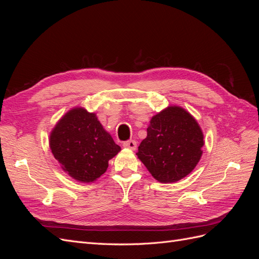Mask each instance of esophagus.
Returning <instances> with one entry per match:
<instances>
[{
    "label": "esophagus",
    "instance_id": "1",
    "mask_svg": "<svg viewBox=\"0 0 259 259\" xmlns=\"http://www.w3.org/2000/svg\"><path fill=\"white\" fill-rule=\"evenodd\" d=\"M123 147L131 149V150H135V149L137 148V144L135 140H127V142L123 143Z\"/></svg>",
    "mask_w": 259,
    "mask_h": 259
}]
</instances>
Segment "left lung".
Instances as JSON below:
<instances>
[{
    "label": "left lung",
    "mask_w": 259,
    "mask_h": 259,
    "mask_svg": "<svg viewBox=\"0 0 259 259\" xmlns=\"http://www.w3.org/2000/svg\"><path fill=\"white\" fill-rule=\"evenodd\" d=\"M204 135L194 116L179 106H168L153 115L147 137L140 143L138 159L158 182L176 183L197 166Z\"/></svg>",
    "instance_id": "obj_1"
}]
</instances>
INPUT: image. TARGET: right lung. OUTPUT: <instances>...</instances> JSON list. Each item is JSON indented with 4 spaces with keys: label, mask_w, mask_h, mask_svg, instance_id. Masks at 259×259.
Returning a JSON list of instances; mask_svg holds the SVG:
<instances>
[{
    "label": "right lung",
    "mask_w": 259,
    "mask_h": 259,
    "mask_svg": "<svg viewBox=\"0 0 259 259\" xmlns=\"http://www.w3.org/2000/svg\"><path fill=\"white\" fill-rule=\"evenodd\" d=\"M55 159L70 177L94 183L108 168V162L121 151L96 113L74 107L62 115L50 134Z\"/></svg>",
    "instance_id": "1"
}]
</instances>
